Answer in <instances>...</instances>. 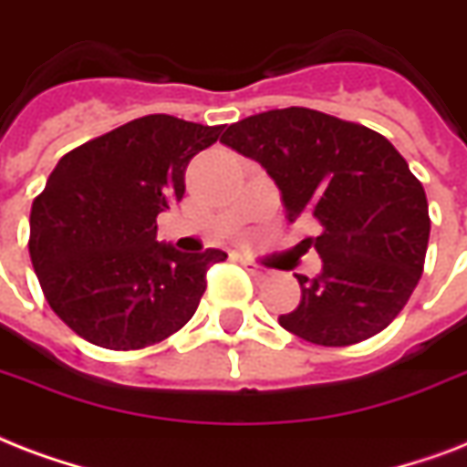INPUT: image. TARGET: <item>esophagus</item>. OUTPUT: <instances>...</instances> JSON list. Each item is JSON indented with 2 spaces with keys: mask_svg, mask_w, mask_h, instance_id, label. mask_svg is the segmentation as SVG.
<instances>
[{
  "mask_svg": "<svg viewBox=\"0 0 467 467\" xmlns=\"http://www.w3.org/2000/svg\"><path fill=\"white\" fill-rule=\"evenodd\" d=\"M241 265H244L245 270L253 275V277H265V270L255 265V263H251V260H241Z\"/></svg>",
  "mask_w": 467,
  "mask_h": 467,
  "instance_id": "obj_1",
  "label": "esophagus"
}]
</instances>
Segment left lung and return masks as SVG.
I'll return each mask as SVG.
<instances>
[{"mask_svg":"<svg viewBox=\"0 0 467 467\" xmlns=\"http://www.w3.org/2000/svg\"><path fill=\"white\" fill-rule=\"evenodd\" d=\"M260 162L290 222L314 216L317 277L295 275L302 299L280 327L319 346L380 334L402 312L424 270L426 192L385 136L321 111L290 107L231 124L222 136Z\"/></svg>","mask_w":467,"mask_h":467,"instance_id":"8db88e82","label":"left lung"}]
</instances>
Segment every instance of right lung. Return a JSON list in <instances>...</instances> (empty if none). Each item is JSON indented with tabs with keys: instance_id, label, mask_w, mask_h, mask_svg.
I'll return each instance as SVG.
<instances>
[{
	"instance_id": "1",
	"label": "right lung",
	"mask_w": 467,
	"mask_h": 467,
	"mask_svg": "<svg viewBox=\"0 0 467 467\" xmlns=\"http://www.w3.org/2000/svg\"><path fill=\"white\" fill-rule=\"evenodd\" d=\"M223 126L148 114L57 161L31 207L28 253L50 309L85 341L136 350L192 319L219 248L158 241V214L184 194V170Z\"/></svg>"
}]
</instances>
